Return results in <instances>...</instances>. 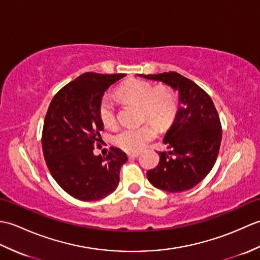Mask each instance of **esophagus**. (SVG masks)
Wrapping results in <instances>:
<instances>
[{"label": "esophagus", "instance_id": "obj_1", "mask_svg": "<svg viewBox=\"0 0 260 260\" xmlns=\"http://www.w3.org/2000/svg\"><path fill=\"white\" fill-rule=\"evenodd\" d=\"M139 155H140V153H137V152H133V153L127 154V156H128V158H135V157H137Z\"/></svg>", "mask_w": 260, "mask_h": 260}]
</instances>
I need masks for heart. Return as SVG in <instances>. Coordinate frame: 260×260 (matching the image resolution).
<instances>
[{
  "label": "heart",
  "instance_id": "obj_1",
  "mask_svg": "<svg viewBox=\"0 0 260 260\" xmlns=\"http://www.w3.org/2000/svg\"><path fill=\"white\" fill-rule=\"evenodd\" d=\"M118 96L142 106L144 116L159 127L172 121L176 112L173 92L168 87L155 88L152 84L141 79H131L118 88ZM99 117L106 127L116 123V109L113 101L104 97L99 104ZM156 135L155 127L151 124L141 127H127L115 135L116 145L128 152L141 151Z\"/></svg>",
  "mask_w": 260,
  "mask_h": 260
}]
</instances>
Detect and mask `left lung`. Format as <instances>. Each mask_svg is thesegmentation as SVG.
<instances>
[{
    "mask_svg": "<svg viewBox=\"0 0 260 260\" xmlns=\"http://www.w3.org/2000/svg\"><path fill=\"white\" fill-rule=\"evenodd\" d=\"M139 77L162 82L179 96L174 120L163 139L170 151L158 153L159 162L147 179L167 192L189 190L206 178L217 159L222 137L217 109L206 91L178 73Z\"/></svg>",
    "mask_w": 260,
    "mask_h": 260,
    "instance_id": "obj_1",
    "label": "left lung"
}]
</instances>
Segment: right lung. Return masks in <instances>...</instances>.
I'll list each match as a JSON object with an SVG mask.
<instances>
[{"mask_svg": "<svg viewBox=\"0 0 260 260\" xmlns=\"http://www.w3.org/2000/svg\"><path fill=\"white\" fill-rule=\"evenodd\" d=\"M126 75L86 73L61 88L48 108L42 150L52 178L78 200L96 201L113 193L119 183L127 155L112 147L105 157L93 154L104 124L99 104L105 91Z\"/></svg>", "mask_w": 260, "mask_h": 260, "instance_id": "add662e5", "label": "right lung"}]
</instances>
